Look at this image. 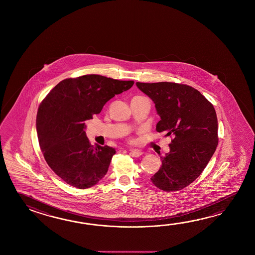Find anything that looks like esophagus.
<instances>
[{
  "label": "esophagus",
  "instance_id": "obj_1",
  "mask_svg": "<svg viewBox=\"0 0 255 255\" xmlns=\"http://www.w3.org/2000/svg\"><path fill=\"white\" fill-rule=\"evenodd\" d=\"M129 153L132 157H139V156L143 154V152L140 151V150H137V149H130Z\"/></svg>",
  "mask_w": 255,
  "mask_h": 255
}]
</instances>
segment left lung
Returning a JSON list of instances; mask_svg holds the SVG:
<instances>
[{"instance_id":"obj_1","label":"left lung","mask_w":255,"mask_h":255,"mask_svg":"<svg viewBox=\"0 0 255 255\" xmlns=\"http://www.w3.org/2000/svg\"><path fill=\"white\" fill-rule=\"evenodd\" d=\"M136 87L155 103L157 132L173 135L161 168L150 178L164 191L192 183L206 168L218 145V120L212 104L197 89L171 82L140 83Z\"/></svg>"}]
</instances>
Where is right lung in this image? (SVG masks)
Here are the masks:
<instances>
[{"instance_id": "1", "label": "right lung", "mask_w": 255, "mask_h": 255, "mask_svg": "<svg viewBox=\"0 0 255 255\" xmlns=\"http://www.w3.org/2000/svg\"><path fill=\"white\" fill-rule=\"evenodd\" d=\"M133 85L134 81L86 75L60 82L41 102L36 116L39 145L49 167L65 183L84 190L105 177L116 150L93 146L85 121Z\"/></svg>"}]
</instances>
